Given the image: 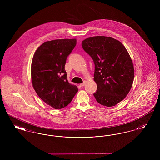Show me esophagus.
Instances as JSON below:
<instances>
[{"instance_id": "obj_1", "label": "esophagus", "mask_w": 160, "mask_h": 160, "mask_svg": "<svg viewBox=\"0 0 160 160\" xmlns=\"http://www.w3.org/2000/svg\"><path fill=\"white\" fill-rule=\"evenodd\" d=\"M86 81H84L83 83L80 84V87H83L86 84Z\"/></svg>"}]
</instances>
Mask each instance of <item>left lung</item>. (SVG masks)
<instances>
[{"instance_id":"obj_1","label":"left lung","mask_w":160,"mask_h":160,"mask_svg":"<svg viewBox=\"0 0 160 160\" xmlns=\"http://www.w3.org/2000/svg\"><path fill=\"white\" fill-rule=\"evenodd\" d=\"M82 45L95 64V99L102 106H114L128 95L134 80V65L128 51L118 40L104 36L86 38Z\"/></svg>"}]
</instances>
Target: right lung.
Instances as JSON below:
<instances>
[{
	"instance_id": "1",
	"label": "right lung",
	"mask_w": 160,
	"mask_h": 160,
	"mask_svg": "<svg viewBox=\"0 0 160 160\" xmlns=\"http://www.w3.org/2000/svg\"><path fill=\"white\" fill-rule=\"evenodd\" d=\"M76 39L46 41L35 52L31 64V79L39 97L55 109L68 106L78 92L69 83L65 65L76 45Z\"/></svg>"
}]
</instances>
